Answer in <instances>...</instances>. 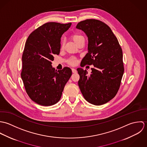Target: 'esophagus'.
I'll return each mask as SVG.
<instances>
[{"mask_svg":"<svg viewBox=\"0 0 147 147\" xmlns=\"http://www.w3.org/2000/svg\"><path fill=\"white\" fill-rule=\"evenodd\" d=\"M72 72L73 73H76L77 71H76V69H75V68H72Z\"/></svg>","mask_w":147,"mask_h":147,"instance_id":"obj_1","label":"esophagus"}]
</instances>
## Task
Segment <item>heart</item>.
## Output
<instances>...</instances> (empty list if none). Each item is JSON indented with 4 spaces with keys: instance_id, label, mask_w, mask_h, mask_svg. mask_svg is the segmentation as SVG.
Returning a JSON list of instances; mask_svg holds the SVG:
<instances>
[{
    "instance_id": "b5f03b06",
    "label": "heart",
    "mask_w": 147,
    "mask_h": 147,
    "mask_svg": "<svg viewBox=\"0 0 147 147\" xmlns=\"http://www.w3.org/2000/svg\"><path fill=\"white\" fill-rule=\"evenodd\" d=\"M71 38L73 40V41L75 42L76 45H78L79 43L82 41H84V38L83 36H82L80 34H77V33H74L71 35ZM64 45V42L63 40L61 41V46L62 47H63ZM69 64L71 65H75L76 63V61L74 59H70L68 61Z\"/></svg>"
}]
</instances>
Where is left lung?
<instances>
[{
    "label": "left lung",
    "mask_w": 147,
    "mask_h": 147,
    "mask_svg": "<svg viewBox=\"0 0 147 147\" xmlns=\"http://www.w3.org/2000/svg\"><path fill=\"white\" fill-rule=\"evenodd\" d=\"M76 28L84 32L88 40L83 65L94 67L90 75L82 68H77L79 86L88 102L105 104L115 96L121 85L124 73L122 50L111 29L102 21L88 19Z\"/></svg>",
    "instance_id": "8db88e82"
}]
</instances>
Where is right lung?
<instances>
[{
    "mask_svg": "<svg viewBox=\"0 0 147 147\" xmlns=\"http://www.w3.org/2000/svg\"><path fill=\"white\" fill-rule=\"evenodd\" d=\"M71 23H46L28 37L22 56L21 79L26 92L38 105H54L61 99L72 70L65 67L55 70L51 65L54 55H59L61 38Z\"/></svg>",
    "mask_w": 147,
    "mask_h": 147,
    "instance_id": "right-lung-1",
    "label": "right lung"
}]
</instances>
